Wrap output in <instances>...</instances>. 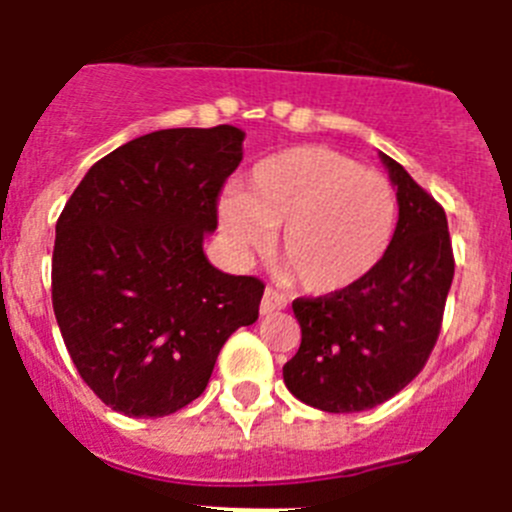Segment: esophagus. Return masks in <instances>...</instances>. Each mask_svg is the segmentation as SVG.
Instances as JSON below:
<instances>
[{"instance_id": "34e87169", "label": "esophagus", "mask_w": 512, "mask_h": 512, "mask_svg": "<svg viewBox=\"0 0 512 512\" xmlns=\"http://www.w3.org/2000/svg\"><path fill=\"white\" fill-rule=\"evenodd\" d=\"M287 307V300H284V295L279 292V289L274 287H266L264 289V297H261V315H271V312H279Z\"/></svg>"}]
</instances>
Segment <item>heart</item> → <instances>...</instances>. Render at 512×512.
Returning a JSON list of instances; mask_svg holds the SVG:
<instances>
[{
	"label": "heart",
	"instance_id": "heart-1",
	"mask_svg": "<svg viewBox=\"0 0 512 512\" xmlns=\"http://www.w3.org/2000/svg\"><path fill=\"white\" fill-rule=\"evenodd\" d=\"M230 248L253 253L279 230L277 256L312 295L348 289L379 264L397 202L390 182L325 146L279 151L253 166L243 192L217 205Z\"/></svg>",
	"mask_w": 512,
	"mask_h": 512
}]
</instances>
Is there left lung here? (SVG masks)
Wrapping results in <instances>:
<instances>
[{"label":"left lung","instance_id":"left-lung-1","mask_svg":"<svg viewBox=\"0 0 512 512\" xmlns=\"http://www.w3.org/2000/svg\"><path fill=\"white\" fill-rule=\"evenodd\" d=\"M379 156L400 205L390 246L361 282L292 302L302 343L284 364V384L325 413L377 408L418 377L454 279L443 207L395 158Z\"/></svg>","mask_w":512,"mask_h":512}]
</instances>
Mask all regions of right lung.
I'll use <instances>...</instances> for the list:
<instances>
[{"instance_id": "obj_1", "label": "right lung", "mask_w": 512, "mask_h": 512, "mask_svg": "<svg viewBox=\"0 0 512 512\" xmlns=\"http://www.w3.org/2000/svg\"><path fill=\"white\" fill-rule=\"evenodd\" d=\"M243 138L233 125L140 135L99 158L58 217L53 312L81 379L117 413L164 418L197 400L223 343L259 318L264 282L202 251Z\"/></svg>"}]
</instances>
